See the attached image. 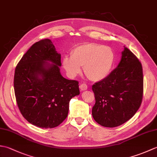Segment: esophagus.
I'll return each instance as SVG.
<instances>
[{"label":"esophagus","instance_id":"esophagus-1","mask_svg":"<svg viewBox=\"0 0 157 157\" xmlns=\"http://www.w3.org/2000/svg\"><path fill=\"white\" fill-rule=\"evenodd\" d=\"M79 88H80L81 91H84V90H86L88 88V86L86 85V84H82L80 86H79Z\"/></svg>","mask_w":157,"mask_h":157}]
</instances>
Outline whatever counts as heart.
Here are the masks:
<instances>
[{
    "mask_svg": "<svg viewBox=\"0 0 157 157\" xmlns=\"http://www.w3.org/2000/svg\"><path fill=\"white\" fill-rule=\"evenodd\" d=\"M115 61V55L107 46L96 44H86L77 46L71 56L63 60L64 68L70 76L80 73L84 66L86 75L93 81H100L109 75Z\"/></svg>",
    "mask_w": 157,
    "mask_h": 157,
    "instance_id": "b5f03b06",
    "label": "heart"
}]
</instances>
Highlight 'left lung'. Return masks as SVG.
<instances>
[{
	"instance_id": "8db88e82",
	"label": "left lung",
	"mask_w": 157,
	"mask_h": 157,
	"mask_svg": "<svg viewBox=\"0 0 157 157\" xmlns=\"http://www.w3.org/2000/svg\"><path fill=\"white\" fill-rule=\"evenodd\" d=\"M95 104L92 117L106 128L121 125L131 119L141 105L144 91L142 66L124 46L117 67L92 86Z\"/></svg>"
}]
</instances>
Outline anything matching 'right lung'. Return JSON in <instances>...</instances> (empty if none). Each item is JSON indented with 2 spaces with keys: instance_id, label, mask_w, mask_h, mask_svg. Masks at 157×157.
Instances as JSON below:
<instances>
[{
  "instance_id": "add662e5",
  "label": "right lung",
  "mask_w": 157,
  "mask_h": 157,
  "mask_svg": "<svg viewBox=\"0 0 157 157\" xmlns=\"http://www.w3.org/2000/svg\"><path fill=\"white\" fill-rule=\"evenodd\" d=\"M59 66L61 55L49 39L34 43L16 66L17 104L23 117L39 128L61 124L67 117L70 100L79 94L78 81L63 78Z\"/></svg>"
}]
</instances>
